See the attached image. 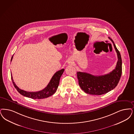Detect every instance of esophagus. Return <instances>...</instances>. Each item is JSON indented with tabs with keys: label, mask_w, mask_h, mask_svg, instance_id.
I'll return each instance as SVG.
<instances>
[{
	"label": "esophagus",
	"mask_w": 134,
	"mask_h": 134,
	"mask_svg": "<svg viewBox=\"0 0 134 134\" xmlns=\"http://www.w3.org/2000/svg\"><path fill=\"white\" fill-rule=\"evenodd\" d=\"M71 63H72L71 62H68V64H71Z\"/></svg>",
	"instance_id": "esophagus-1"
}]
</instances>
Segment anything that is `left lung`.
<instances>
[{
	"label": "left lung",
	"mask_w": 134,
	"mask_h": 134,
	"mask_svg": "<svg viewBox=\"0 0 134 134\" xmlns=\"http://www.w3.org/2000/svg\"><path fill=\"white\" fill-rule=\"evenodd\" d=\"M109 38L112 42L117 54L118 61L115 68L107 74L98 76L85 72H77L79 85L82 90L87 94L95 95L106 94L117 86L121 78L122 71L121 54L112 39Z\"/></svg>",
	"instance_id": "obj_1"
}]
</instances>
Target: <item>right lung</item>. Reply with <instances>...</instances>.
Listing matches in <instances>:
<instances>
[{
    "instance_id": "add662e5",
    "label": "right lung",
    "mask_w": 134,
    "mask_h": 134,
    "mask_svg": "<svg viewBox=\"0 0 134 134\" xmlns=\"http://www.w3.org/2000/svg\"><path fill=\"white\" fill-rule=\"evenodd\" d=\"M12 58H13V56H12L11 57V61H12ZM64 71V69H62L56 72L52 76L51 79L50 81L47 86H46L42 90L38 91V92H27L19 89L17 86H16V84L14 82L12 75L11 76V79L12 81V83L13 84V85L14 86V87L16 88L17 91H18L20 94H21L22 95L31 98V99H41L46 98L51 96L55 93L59 85L60 77L62 75Z\"/></svg>"
}]
</instances>
